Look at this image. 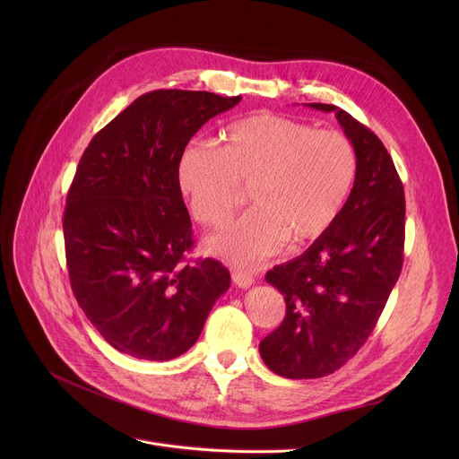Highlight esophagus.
Returning <instances> with one entry per match:
<instances>
[{
  "mask_svg": "<svg viewBox=\"0 0 459 459\" xmlns=\"http://www.w3.org/2000/svg\"><path fill=\"white\" fill-rule=\"evenodd\" d=\"M232 281L236 286L239 288H249L253 282H255V275L247 270H239V268H234L232 270Z\"/></svg>",
  "mask_w": 459,
  "mask_h": 459,
  "instance_id": "1",
  "label": "esophagus"
}]
</instances>
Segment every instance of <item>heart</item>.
Instances as JSON below:
<instances>
[{
    "mask_svg": "<svg viewBox=\"0 0 459 459\" xmlns=\"http://www.w3.org/2000/svg\"><path fill=\"white\" fill-rule=\"evenodd\" d=\"M357 177V154L341 132L255 113L223 130V147L191 139L178 158V184L195 220L221 227L251 187L253 210L213 236L208 249L256 264L290 246L315 242L339 217Z\"/></svg>",
    "mask_w": 459,
    "mask_h": 459,
    "instance_id": "obj_1",
    "label": "heart"
}]
</instances>
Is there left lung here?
<instances>
[{"label":"left lung","instance_id":"obj_1","mask_svg":"<svg viewBox=\"0 0 459 459\" xmlns=\"http://www.w3.org/2000/svg\"><path fill=\"white\" fill-rule=\"evenodd\" d=\"M357 154V177L334 223L298 258L266 273L286 316L258 346L266 367L288 379L339 370L374 331L403 264L405 197L379 137L331 104Z\"/></svg>","mask_w":459,"mask_h":459}]
</instances>
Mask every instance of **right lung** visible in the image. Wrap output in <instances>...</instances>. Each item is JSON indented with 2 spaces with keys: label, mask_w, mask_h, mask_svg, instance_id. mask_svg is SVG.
<instances>
[{
  "label": "right lung",
  "mask_w": 459,
  "mask_h": 459,
  "mask_svg": "<svg viewBox=\"0 0 459 459\" xmlns=\"http://www.w3.org/2000/svg\"><path fill=\"white\" fill-rule=\"evenodd\" d=\"M242 96L160 89L139 96L85 149L63 213L72 292L106 342L169 360L197 342L230 286L221 262L189 264L191 220L178 184L189 139Z\"/></svg>",
  "instance_id": "1"
}]
</instances>
